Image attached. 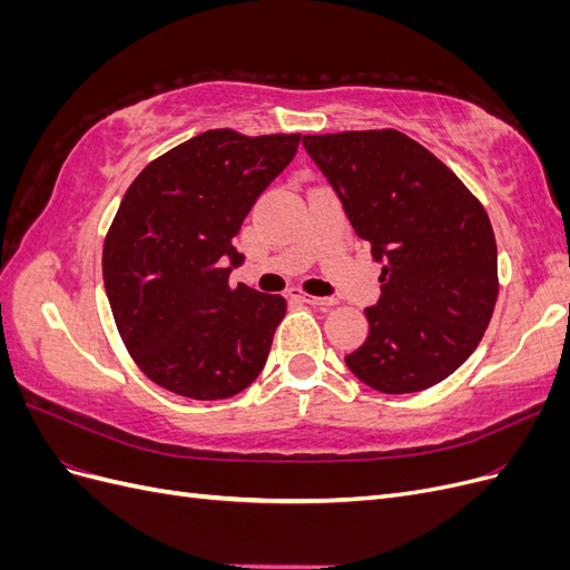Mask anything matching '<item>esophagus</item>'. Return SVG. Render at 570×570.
<instances>
[{"label":"esophagus","instance_id":"esophagus-1","mask_svg":"<svg viewBox=\"0 0 570 570\" xmlns=\"http://www.w3.org/2000/svg\"><path fill=\"white\" fill-rule=\"evenodd\" d=\"M295 297H299L302 302L312 304V306H318V308H327V306L335 304L333 297H314V295H295Z\"/></svg>","mask_w":570,"mask_h":570}]
</instances>
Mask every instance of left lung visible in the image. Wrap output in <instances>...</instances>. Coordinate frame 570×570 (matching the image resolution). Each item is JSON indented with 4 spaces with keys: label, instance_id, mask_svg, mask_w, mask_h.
Masks as SVG:
<instances>
[{
    "label": "left lung",
    "instance_id": "left-lung-1",
    "mask_svg": "<svg viewBox=\"0 0 570 570\" xmlns=\"http://www.w3.org/2000/svg\"><path fill=\"white\" fill-rule=\"evenodd\" d=\"M354 233L383 264L368 335L344 364L368 387H433L473 354L497 302L490 218L425 147L396 130L304 135Z\"/></svg>",
    "mask_w": 570,
    "mask_h": 570
}]
</instances>
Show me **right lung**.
<instances>
[{
    "label": "right lung",
    "mask_w": 570,
    "mask_h": 570,
    "mask_svg": "<svg viewBox=\"0 0 570 570\" xmlns=\"http://www.w3.org/2000/svg\"><path fill=\"white\" fill-rule=\"evenodd\" d=\"M299 135L206 130L132 180L105 239L101 273L135 364L157 385L214 402L262 373L285 299L228 275L249 209L295 159Z\"/></svg>",
    "instance_id": "obj_1"
}]
</instances>
